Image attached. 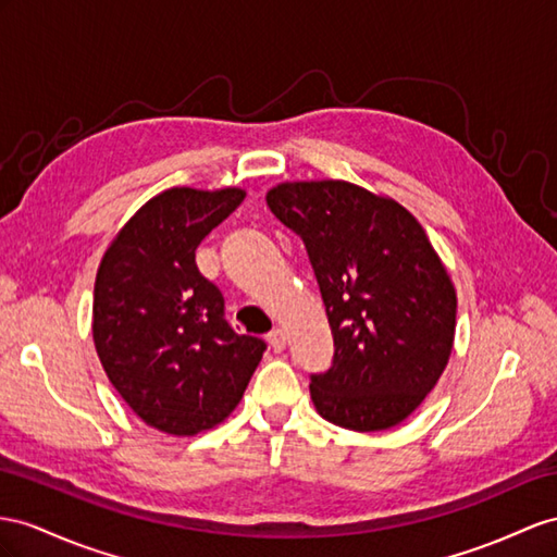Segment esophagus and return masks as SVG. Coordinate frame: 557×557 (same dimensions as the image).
<instances>
[{
	"label": "esophagus",
	"mask_w": 557,
	"mask_h": 557,
	"mask_svg": "<svg viewBox=\"0 0 557 557\" xmlns=\"http://www.w3.org/2000/svg\"><path fill=\"white\" fill-rule=\"evenodd\" d=\"M268 344L273 346V350H282L284 346H287V334H284V330H280L277 326V330L268 334Z\"/></svg>",
	"instance_id": "1"
}]
</instances>
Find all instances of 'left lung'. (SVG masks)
<instances>
[{"instance_id": "1", "label": "left lung", "mask_w": 557, "mask_h": 557, "mask_svg": "<svg viewBox=\"0 0 557 557\" xmlns=\"http://www.w3.org/2000/svg\"><path fill=\"white\" fill-rule=\"evenodd\" d=\"M265 202L301 235L334 336L318 414L358 433L403 423L449 362L456 289L421 223L348 181H287Z\"/></svg>"}]
</instances>
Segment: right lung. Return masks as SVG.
<instances>
[{
  "label": "right lung",
  "mask_w": 557,
  "mask_h": 557,
  "mask_svg": "<svg viewBox=\"0 0 557 557\" xmlns=\"http://www.w3.org/2000/svg\"><path fill=\"white\" fill-rule=\"evenodd\" d=\"M242 188H169L110 242L94 287V346L138 419L197 435L233 414L265 344L235 334L195 249L242 205Z\"/></svg>",
  "instance_id": "obj_1"
}]
</instances>
